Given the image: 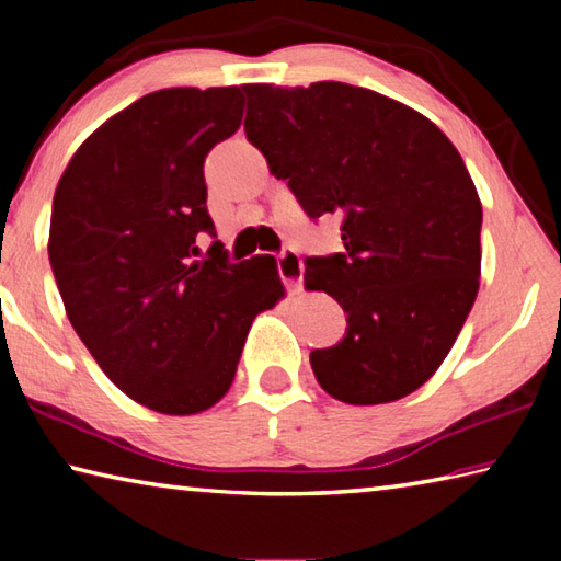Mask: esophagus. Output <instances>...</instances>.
Masks as SVG:
<instances>
[{
	"label": "esophagus",
	"instance_id": "34e87169",
	"mask_svg": "<svg viewBox=\"0 0 561 561\" xmlns=\"http://www.w3.org/2000/svg\"><path fill=\"white\" fill-rule=\"evenodd\" d=\"M277 270L282 282L287 284V289L299 291L301 289V279H304V264L297 250H284L277 257Z\"/></svg>",
	"mask_w": 561,
	"mask_h": 561
}]
</instances>
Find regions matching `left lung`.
Instances as JSON below:
<instances>
[{"label":"left lung","instance_id":"obj_1","mask_svg":"<svg viewBox=\"0 0 561 561\" xmlns=\"http://www.w3.org/2000/svg\"><path fill=\"white\" fill-rule=\"evenodd\" d=\"M244 133L311 220L341 217L344 252L307 257L304 282L346 314L311 351L329 396L391 403L438 371L480 287L482 205L445 133L381 93L319 81L244 87Z\"/></svg>","mask_w":561,"mask_h":561}]
</instances>
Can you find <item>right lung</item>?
Listing matches in <instances>:
<instances>
[{
	"label": "right lung",
	"instance_id": "right-lung-1",
	"mask_svg": "<svg viewBox=\"0 0 561 561\" xmlns=\"http://www.w3.org/2000/svg\"><path fill=\"white\" fill-rule=\"evenodd\" d=\"M242 91L165 89L83 140L56 185L49 262L76 334L133 401L207 411L232 386L252 319L284 294L277 262H230L205 158L242 123ZM199 256L202 260L197 261Z\"/></svg>",
	"mask_w": 561,
	"mask_h": 561
}]
</instances>
